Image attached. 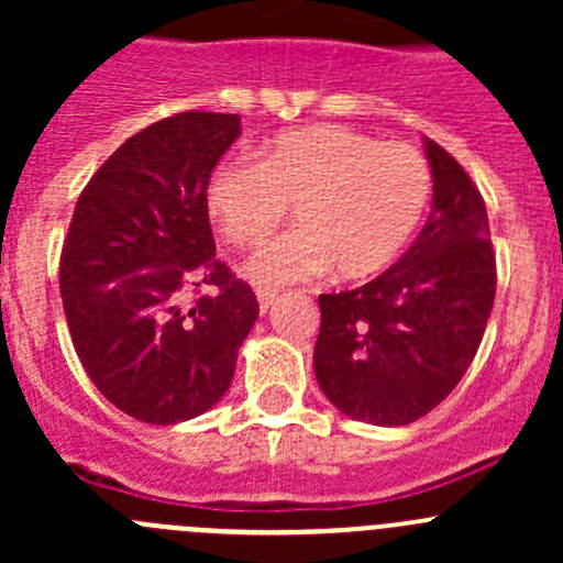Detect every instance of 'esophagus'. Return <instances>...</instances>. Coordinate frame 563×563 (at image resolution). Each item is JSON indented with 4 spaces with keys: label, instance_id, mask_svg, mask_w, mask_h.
I'll return each instance as SVG.
<instances>
[{
    "label": "esophagus",
    "instance_id": "esophagus-1",
    "mask_svg": "<svg viewBox=\"0 0 563 563\" xmlns=\"http://www.w3.org/2000/svg\"><path fill=\"white\" fill-rule=\"evenodd\" d=\"M255 297H258L261 313H266V310H269L272 305H275L277 291H272V288H255Z\"/></svg>",
    "mask_w": 563,
    "mask_h": 563
}]
</instances>
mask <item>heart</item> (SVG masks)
<instances>
[{
	"instance_id": "obj_1",
	"label": "heart",
	"mask_w": 563,
	"mask_h": 563,
	"mask_svg": "<svg viewBox=\"0 0 563 563\" xmlns=\"http://www.w3.org/2000/svg\"><path fill=\"white\" fill-rule=\"evenodd\" d=\"M430 198L424 152L343 124L286 130L261 146L255 163L223 161L207 179L209 218L236 247L264 245L291 207L297 229L247 266L261 286L329 269L340 280L378 275L417 234Z\"/></svg>"
}]
</instances>
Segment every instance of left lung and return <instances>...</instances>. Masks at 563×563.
<instances>
[{
    "label": "left lung",
    "instance_id": "1",
    "mask_svg": "<svg viewBox=\"0 0 563 563\" xmlns=\"http://www.w3.org/2000/svg\"><path fill=\"white\" fill-rule=\"evenodd\" d=\"M433 212L391 269L354 291L321 294L316 378L334 408L371 424L417 422L474 362L496 299L485 198L433 139Z\"/></svg>",
    "mask_w": 563,
    "mask_h": 563
}]
</instances>
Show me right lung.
<instances>
[{
	"mask_svg": "<svg viewBox=\"0 0 563 563\" xmlns=\"http://www.w3.org/2000/svg\"><path fill=\"white\" fill-rule=\"evenodd\" d=\"M240 113L181 111L130 135L81 190L59 258L67 329L119 411L174 424L231 387L258 299L214 255L207 179Z\"/></svg>",
	"mask_w": 563,
	"mask_h": 563,
	"instance_id": "add662e5",
	"label": "right lung"
}]
</instances>
